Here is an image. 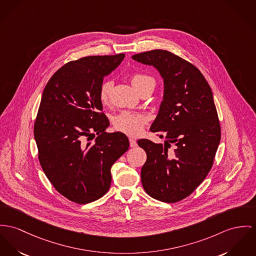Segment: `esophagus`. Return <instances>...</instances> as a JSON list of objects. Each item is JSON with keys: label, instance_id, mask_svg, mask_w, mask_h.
<instances>
[{"label": "esophagus", "instance_id": "34e87169", "mask_svg": "<svg viewBox=\"0 0 256 256\" xmlns=\"http://www.w3.org/2000/svg\"><path fill=\"white\" fill-rule=\"evenodd\" d=\"M130 147H136V146H138V143H136V141L134 139L130 138Z\"/></svg>", "mask_w": 256, "mask_h": 256}]
</instances>
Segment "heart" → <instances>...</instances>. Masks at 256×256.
<instances>
[{
  "instance_id": "b5f03b06",
  "label": "heart",
  "mask_w": 256,
  "mask_h": 256,
  "mask_svg": "<svg viewBox=\"0 0 256 256\" xmlns=\"http://www.w3.org/2000/svg\"><path fill=\"white\" fill-rule=\"evenodd\" d=\"M130 82L134 88L140 94L146 88L155 86V80L151 76L134 73L130 76ZM114 82L110 80H104L99 88V99L103 104H107L110 99V94ZM114 128L116 130L130 136H139L146 124V118L140 114H136L130 111H122L114 118Z\"/></svg>"
}]
</instances>
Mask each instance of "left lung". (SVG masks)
<instances>
[{
	"mask_svg": "<svg viewBox=\"0 0 256 256\" xmlns=\"http://www.w3.org/2000/svg\"><path fill=\"white\" fill-rule=\"evenodd\" d=\"M132 58L156 67L164 84L150 130L166 141L138 140L147 155L141 182L149 196L176 202L197 189L214 164L221 128L212 92L195 65L170 52L153 50Z\"/></svg>",
	"mask_w": 256,
	"mask_h": 256,
	"instance_id": "left-lung-1",
	"label": "left lung"
}]
</instances>
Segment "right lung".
Returning a JSON list of instances; mask_svg holds the SVG:
<instances>
[{"label":"right lung","mask_w":256,"mask_h":256,"mask_svg":"<svg viewBox=\"0 0 256 256\" xmlns=\"http://www.w3.org/2000/svg\"><path fill=\"white\" fill-rule=\"evenodd\" d=\"M124 58L92 56L64 64L48 82L34 124L40 166L56 190L80 204L103 197L111 166L130 142L122 132L106 134L99 88L103 77ZM98 134L96 142L89 141Z\"/></svg>","instance_id":"1"}]
</instances>
